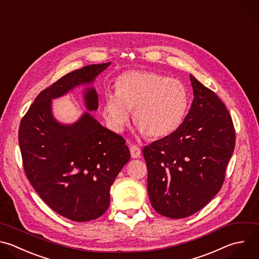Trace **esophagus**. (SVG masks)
<instances>
[{
  "label": "esophagus",
  "instance_id": "esophagus-1",
  "mask_svg": "<svg viewBox=\"0 0 259 259\" xmlns=\"http://www.w3.org/2000/svg\"><path fill=\"white\" fill-rule=\"evenodd\" d=\"M130 151H131V156L132 158L136 159V158H140L141 157V149L136 146V145H132L130 147Z\"/></svg>",
  "mask_w": 259,
  "mask_h": 259
}]
</instances>
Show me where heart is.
I'll return each instance as SVG.
<instances>
[{
    "label": "heart",
    "instance_id": "heart-1",
    "mask_svg": "<svg viewBox=\"0 0 259 259\" xmlns=\"http://www.w3.org/2000/svg\"><path fill=\"white\" fill-rule=\"evenodd\" d=\"M116 91H107L103 115L109 126L122 132L134 109V121L150 138L174 133L189 108V93L177 79L150 71H128L115 83Z\"/></svg>",
    "mask_w": 259,
    "mask_h": 259
}]
</instances>
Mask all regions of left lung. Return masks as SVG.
Segmentation results:
<instances>
[{
  "label": "left lung",
  "instance_id": "obj_1",
  "mask_svg": "<svg viewBox=\"0 0 259 259\" xmlns=\"http://www.w3.org/2000/svg\"><path fill=\"white\" fill-rule=\"evenodd\" d=\"M193 101L181 125L143 149L154 209L171 219L193 214L221 189L235 148L225 104L192 75Z\"/></svg>",
  "mask_w": 259,
  "mask_h": 259
}]
</instances>
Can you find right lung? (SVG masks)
Wrapping results in <instances>:
<instances>
[{
	"label": "right lung",
	"mask_w": 259,
	"mask_h": 259,
	"mask_svg": "<svg viewBox=\"0 0 259 259\" xmlns=\"http://www.w3.org/2000/svg\"><path fill=\"white\" fill-rule=\"evenodd\" d=\"M111 63L69 73L35 98L20 122L19 146L26 176L59 214L75 222L102 215L110 203V187L131 158L125 140L101 125L89 112L65 124L53 115V99L80 85H92ZM88 111L98 108L94 87L84 90Z\"/></svg>",
	"instance_id": "obj_1"
}]
</instances>
